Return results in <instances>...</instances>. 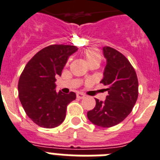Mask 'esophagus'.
I'll return each instance as SVG.
<instances>
[{
    "label": "esophagus",
    "instance_id": "1",
    "mask_svg": "<svg viewBox=\"0 0 160 160\" xmlns=\"http://www.w3.org/2000/svg\"><path fill=\"white\" fill-rule=\"evenodd\" d=\"M76 97H77L78 98L83 99L85 96H84V94H83V93H81V92H78L77 94H76Z\"/></svg>",
    "mask_w": 160,
    "mask_h": 160
}]
</instances>
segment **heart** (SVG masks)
<instances>
[{
  "mask_svg": "<svg viewBox=\"0 0 160 160\" xmlns=\"http://www.w3.org/2000/svg\"><path fill=\"white\" fill-rule=\"evenodd\" d=\"M84 55L88 65L92 63H100L102 60V54L95 48H88L84 50Z\"/></svg>",
  "mask_w": 160,
  "mask_h": 160,
  "instance_id": "obj_1",
  "label": "heart"
}]
</instances>
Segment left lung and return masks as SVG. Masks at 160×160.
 Segmentation results:
<instances>
[{
	"label": "left lung",
	"instance_id": "left-lung-1",
	"mask_svg": "<svg viewBox=\"0 0 160 160\" xmlns=\"http://www.w3.org/2000/svg\"><path fill=\"white\" fill-rule=\"evenodd\" d=\"M107 58L104 77L101 83L107 87L105 102L96 100V106L88 111V119L102 128L115 126L132 111L138 97V80L136 72L127 58L109 46L103 48Z\"/></svg>",
	"mask_w": 160,
	"mask_h": 160
}]
</instances>
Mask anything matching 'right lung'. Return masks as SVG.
<instances>
[{
	"instance_id": "1",
	"label": "right lung",
	"mask_w": 160,
	"mask_h": 160,
	"mask_svg": "<svg viewBox=\"0 0 160 160\" xmlns=\"http://www.w3.org/2000/svg\"><path fill=\"white\" fill-rule=\"evenodd\" d=\"M77 49L69 45L45 47L31 58L20 76L19 100L28 117L40 127L60 125L65 119L68 105L76 99L74 92H56L55 77L61 76L68 57Z\"/></svg>"
}]
</instances>
